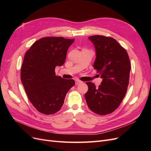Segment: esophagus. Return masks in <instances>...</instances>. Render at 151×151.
<instances>
[{
    "mask_svg": "<svg viewBox=\"0 0 151 151\" xmlns=\"http://www.w3.org/2000/svg\"><path fill=\"white\" fill-rule=\"evenodd\" d=\"M81 83H82L81 81H79V80H76V85H78V84H81Z\"/></svg>",
    "mask_w": 151,
    "mask_h": 151,
    "instance_id": "34e87169",
    "label": "esophagus"
}]
</instances>
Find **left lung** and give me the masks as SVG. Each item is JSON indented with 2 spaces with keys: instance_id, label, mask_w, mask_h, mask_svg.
Masks as SVG:
<instances>
[{
  "instance_id": "8db88e82",
  "label": "left lung",
  "mask_w": 151,
  "mask_h": 151,
  "mask_svg": "<svg viewBox=\"0 0 151 151\" xmlns=\"http://www.w3.org/2000/svg\"><path fill=\"white\" fill-rule=\"evenodd\" d=\"M96 58L94 68L103 79L98 88L88 82L85 99L89 108L100 115L111 113L120 106L129 83L131 65L126 50L113 38L101 35L89 37Z\"/></svg>"
}]
</instances>
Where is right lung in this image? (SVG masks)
I'll return each instance as SVG.
<instances>
[{"label":"right lung","instance_id":"right-lung-1","mask_svg":"<svg viewBox=\"0 0 151 151\" xmlns=\"http://www.w3.org/2000/svg\"><path fill=\"white\" fill-rule=\"evenodd\" d=\"M74 39L45 37L32 45L25 53L21 79L30 102L45 115L58 111L66 94L75 85L73 79L57 76L55 69L65 62L67 50Z\"/></svg>","mask_w":151,"mask_h":151}]
</instances>
